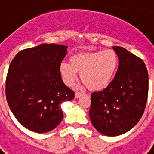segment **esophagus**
Here are the masks:
<instances>
[{"label": "esophagus", "instance_id": "obj_1", "mask_svg": "<svg viewBox=\"0 0 154 154\" xmlns=\"http://www.w3.org/2000/svg\"><path fill=\"white\" fill-rule=\"evenodd\" d=\"M82 95V93H80V92H76V94H75V98H78V97H80Z\"/></svg>", "mask_w": 154, "mask_h": 154}]
</instances>
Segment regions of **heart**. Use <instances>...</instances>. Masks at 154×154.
Returning <instances> with one entry per match:
<instances>
[{
  "instance_id": "obj_1",
  "label": "heart",
  "mask_w": 154,
  "mask_h": 154,
  "mask_svg": "<svg viewBox=\"0 0 154 154\" xmlns=\"http://www.w3.org/2000/svg\"><path fill=\"white\" fill-rule=\"evenodd\" d=\"M118 65V56L112 49L78 53L70 57V62L60 63L59 72L63 82L72 86L81 79L89 89L100 90L109 85L114 77Z\"/></svg>"
}]
</instances>
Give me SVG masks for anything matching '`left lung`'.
Instances as JSON below:
<instances>
[{"label":"left lung","instance_id":"left-lung-1","mask_svg":"<svg viewBox=\"0 0 154 154\" xmlns=\"http://www.w3.org/2000/svg\"><path fill=\"white\" fill-rule=\"evenodd\" d=\"M119 65L112 82L91 94L89 117L101 134L115 137L126 133L141 119L148 98L149 75L141 58L113 46Z\"/></svg>","mask_w":154,"mask_h":154}]
</instances>
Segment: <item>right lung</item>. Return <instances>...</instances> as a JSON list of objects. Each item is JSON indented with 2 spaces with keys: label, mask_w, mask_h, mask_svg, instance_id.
Returning <instances> with one entry per match:
<instances>
[{
  "label": "right lung",
  "mask_w": 154,
  "mask_h": 154,
  "mask_svg": "<svg viewBox=\"0 0 154 154\" xmlns=\"http://www.w3.org/2000/svg\"><path fill=\"white\" fill-rule=\"evenodd\" d=\"M67 46L42 44L23 49L8 68L5 95L11 111L26 129L46 133L63 118L60 105L74 98V92L62 82L59 66Z\"/></svg>",
  "instance_id": "1"
}]
</instances>
